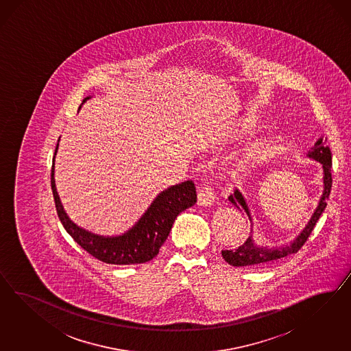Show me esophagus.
<instances>
[{"label": "esophagus", "mask_w": 351, "mask_h": 351, "mask_svg": "<svg viewBox=\"0 0 351 351\" xmlns=\"http://www.w3.org/2000/svg\"><path fill=\"white\" fill-rule=\"evenodd\" d=\"M215 202V194L213 189L208 186H199L197 195V204L203 207H210Z\"/></svg>", "instance_id": "1"}]
</instances>
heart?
Instances as JSON below:
<instances>
[{
  "mask_svg": "<svg viewBox=\"0 0 351 351\" xmlns=\"http://www.w3.org/2000/svg\"><path fill=\"white\" fill-rule=\"evenodd\" d=\"M251 121H245L243 128H250ZM266 143L264 138H256L250 140L232 160V169L235 173H241L250 167L251 163L258 160L265 152Z\"/></svg>",
  "mask_w": 351,
  "mask_h": 351,
  "instance_id": "heart-1",
  "label": "heart"
}]
</instances>
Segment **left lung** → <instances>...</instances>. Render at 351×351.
<instances>
[{
    "mask_svg": "<svg viewBox=\"0 0 351 351\" xmlns=\"http://www.w3.org/2000/svg\"><path fill=\"white\" fill-rule=\"evenodd\" d=\"M327 138H319L313 148H310L306 153V157L311 160H317L322 165L323 169V191L319 198L318 206L314 210L308 223L300 233L293 238L287 245H258L255 242L252 233H254V219L251 215L250 206L247 203L243 193L239 189H235L232 195H229V201L233 203L234 206L245 213L250 221H251V235L245 241L243 245L238 247L237 250H225L221 251L223 260L233 266H256L265 265L271 261H276L279 258H283L288 255L296 254L298 250L304 245L308 238L310 233L313 232L315 223L319 220L320 215L324 211L327 206V199L330 197V186H332V175H330V167H332V156H330V147L326 144Z\"/></svg>",
    "mask_w": 351,
    "mask_h": 351,
    "instance_id": "left-lung-1",
    "label": "left lung"
}]
</instances>
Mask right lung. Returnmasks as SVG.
Listing matches in <instances>:
<instances>
[{
    "instance_id": "right-lung-1",
    "label": "right lung",
    "mask_w": 351,
    "mask_h": 351,
    "mask_svg": "<svg viewBox=\"0 0 351 351\" xmlns=\"http://www.w3.org/2000/svg\"><path fill=\"white\" fill-rule=\"evenodd\" d=\"M91 96L84 99L82 104ZM81 108V106H80ZM60 140V138H59ZM59 140L55 148L51 169V189L56 213L64 229L78 245L97 260L114 265H132L150 261L158 255L160 248L170 234L172 223L179 213L197 202L195 186L191 180L172 185L158 193L149 204L147 211L136 223L119 235H100L88 232L71 220L64 210L55 185V156L59 148Z\"/></svg>"
}]
</instances>
